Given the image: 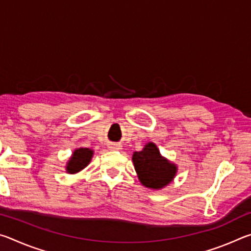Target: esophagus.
<instances>
[{"mask_svg": "<svg viewBox=\"0 0 251 251\" xmlns=\"http://www.w3.org/2000/svg\"><path fill=\"white\" fill-rule=\"evenodd\" d=\"M109 148L112 151H121L122 150V147L120 145H110Z\"/></svg>", "mask_w": 251, "mask_h": 251, "instance_id": "34e87169", "label": "esophagus"}]
</instances>
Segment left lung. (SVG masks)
Wrapping results in <instances>:
<instances>
[{
  "label": "left lung",
  "instance_id": "8db88e82",
  "mask_svg": "<svg viewBox=\"0 0 251 251\" xmlns=\"http://www.w3.org/2000/svg\"><path fill=\"white\" fill-rule=\"evenodd\" d=\"M131 160L141 184L152 190L163 189L177 175V165L161 156L158 147L151 142L141 151H134Z\"/></svg>",
  "mask_w": 251,
  "mask_h": 251
}]
</instances>
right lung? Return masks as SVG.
Listing matches in <instances>:
<instances>
[{
	"instance_id": "1",
	"label": "right lung",
	"mask_w": 251,
	"mask_h": 251,
	"mask_svg": "<svg viewBox=\"0 0 251 251\" xmlns=\"http://www.w3.org/2000/svg\"><path fill=\"white\" fill-rule=\"evenodd\" d=\"M94 156V151L91 148H85V147H78L74 150L73 154L70 157V159L67 160L65 171L67 174H77L82 172L85 167L88 166V164L91 163V160Z\"/></svg>"
}]
</instances>
